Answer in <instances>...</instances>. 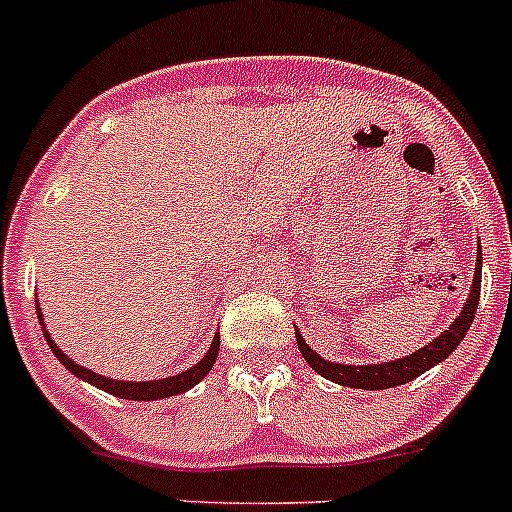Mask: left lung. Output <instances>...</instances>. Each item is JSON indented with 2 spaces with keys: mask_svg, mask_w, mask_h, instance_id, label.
Returning a JSON list of instances; mask_svg holds the SVG:
<instances>
[{
  "mask_svg": "<svg viewBox=\"0 0 512 512\" xmlns=\"http://www.w3.org/2000/svg\"><path fill=\"white\" fill-rule=\"evenodd\" d=\"M480 272H482V262H480V252H477L475 280H472L470 298H467L460 318H455L450 331H444L442 336L434 338L429 346L419 348V351L409 353V356L399 358V361H389V364H371V366H343L318 356V353L303 341V336H300L298 331H295V341H298L300 353H303V358L308 361L310 369L318 371L321 376H326V379L336 381V384L341 386L376 391V389H391V386L407 384V381L417 379L419 374H424V371L432 369L434 364H439V361H444V358L450 356V353L460 346L465 333L470 331L477 313V300H480V283H482Z\"/></svg>",
  "mask_w": 512,
  "mask_h": 512,
  "instance_id": "obj_1",
  "label": "left lung"
}]
</instances>
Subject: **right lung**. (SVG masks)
I'll return each instance as SVG.
<instances>
[{
	"instance_id": "1",
	"label": "right lung",
	"mask_w": 512,
	"mask_h": 512,
	"mask_svg": "<svg viewBox=\"0 0 512 512\" xmlns=\"http://www.w3.org/2000/svg\"><path fill=\"white\" fill-rule=\"evenodd\" d=\"M40 321H42V315H40ZM42 333H45L47 343H50V348H52V353L57 356V361H60V364L65 366L68 371H73L78 379H85L88 384L98 386V389L108 391V394H113V396H121V399H133V401L166 399V396H176V394H181V391L191 389V386L199 384V381L207 376V371L212 369L214 361H217V353H219V336H214L212 348L207 351V356H204L199 364L191 366L189 371H184V374L169 376V379H161V381H116V379H105V376H100V374H95V371L85 369V366L75 364L73 358H68L65 353L60 351V348H57V343L52 341L50 333L47 331H42Z\"/></svg>"
}]
</instances>
